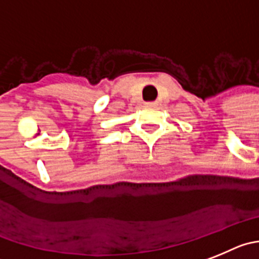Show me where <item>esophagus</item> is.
Returning a JSON list of instances; mask_svg holds the SVG:
<instances>
[{"mask_svg":"<svg viewBox=\"0 0 259 259\" xmlns=\"http://www.w3.org/2000/svg\"><path fill=\"white\" fill-rule=\"evenodd\" d=\"M146 105L147 106H157V105H158V103H157V102H147Z\"/></svg>","mask_w":259,"mask_h":259,"instance_id":"1","label":"esophagus"}]
</instances>
